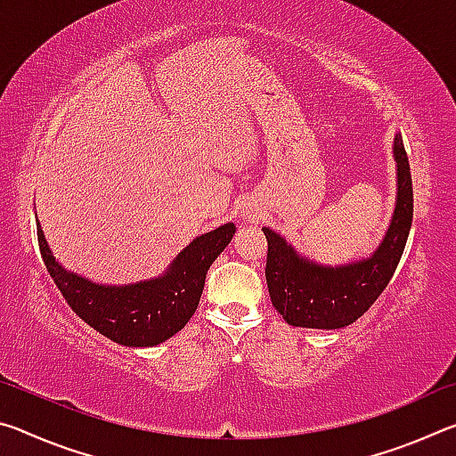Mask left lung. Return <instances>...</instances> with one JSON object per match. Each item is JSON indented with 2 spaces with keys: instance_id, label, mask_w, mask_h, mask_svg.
Listing matches in <instances>:
<instances>
[{
  "instance_id": "left-lung-1",
  "label": "left lung",
  "mask_w": 456,
  "mask_h": 456,
  "mask_svg": "<svg viewBox=\"0 0 456 456\" xmlns=\"http://www.w3.org/2000/svg\"><path fill=\"white\" fill-rule=\"evenodd\" d=\"M398 163V199L388 233L370 259L344 267L310 264L275 235L264 229L267 239L265 280L269 297L289 326L312 330H338L356 322L368 312L395 275L412 225V176L403 144L395 138Z\"/></svg>"
}]
</instances>
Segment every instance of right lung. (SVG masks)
I'll use <instances>...</instances> for the list:
<instances>
[{
  "label": "right lung",
  "mask_w": 456,
  "mask_h": 456,
  "mask_svg": "<svg viewBox=\"0 0 456 456\" xmlns=\"http://www.w3.org/2000/svg\"><path fill=\"white\" fill-rule=\"evenodd\" d=\"M233 233L235 225L227 223L200 235L181 251L165 277L125 288L96 285L61 269L52 257L40 225L37 245L50 277L80 320L112 342L146 348L175 336L191 320L205 288L207 269L229 245Z\"/></svg>",
  "instance_id": "1"
}]
</instances>
